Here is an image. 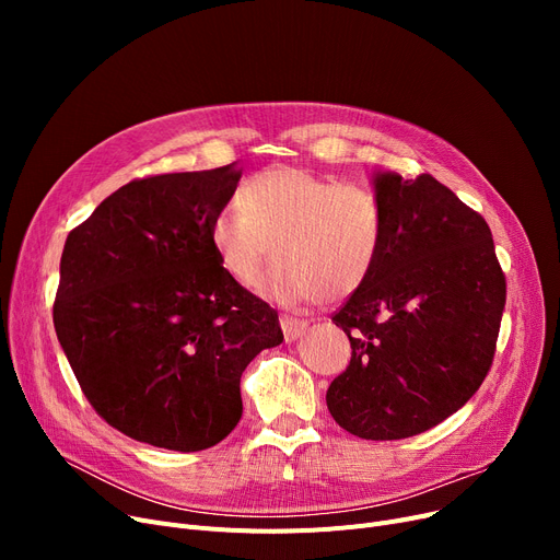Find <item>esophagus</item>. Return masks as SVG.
Returning a JSON list of instances; mask_svg holds the SVG:
<instances>
[{
    "mask_svg": "<svg viewBox=\"0 0 560 560\" xmlns=\"http://www.w3.org/2000/svg\"><path fill=\"white\" fill-rule=\"evenodd\" d=\"M281 329L285 336V342H295L298 338H302L308 329V322L306 319H298V317H281Z\"/></svg>",
    "mask_w": 560,
    "mask_h": 560,
    "instance_id": "34e87169",
    "label": "esophagus"
}]
</instances>
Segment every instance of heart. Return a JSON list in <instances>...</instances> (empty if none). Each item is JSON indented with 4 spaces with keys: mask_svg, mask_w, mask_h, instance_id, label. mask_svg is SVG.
<instances>
[{
    "mask_svg": "<svg viewBox=\"0 0 560 560\" xmlns=\"http://www.w3.org/2000/svg\"><path fill=\"white\" fill-rule=\"evenodd\" d=\"M235 203L209 224L211 247L224 272L252 285L265 260L279 254L258 292L281 306L342 300L370 277L384 218L376 197L306 167L275 165L241 186Z\"/></svg>",
    "mask_w": 560,
    "mask_h": 560,
    "instance_id": "b5f03b06",
    "label": "heart"
}]
</instances>
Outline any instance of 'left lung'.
I'll use <instances>...</instances> for the list:
<instances>
[{
	"instance_id": "1",
	"label": "left lung",
	"mask_w": 560,
	"mask_h": 560,
	"mask_svg": "<svg viewBox=\"0 0 560 560\" xmlns=\"http://www.w3.org/2000/svg\"><path fill=\"white\" fill-rule=\"evenodd\" d=\"M384 231L365 283L334 315L351 342L334 420L365 440L418 435L472 397L492 365L506 279L492 233L431 174L372 172Z\"/></svg>"
}]
</instances>
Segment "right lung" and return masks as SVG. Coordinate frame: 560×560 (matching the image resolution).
Listing matches in <instances>:
<instances>
[{
    "label": "right lung",
    "mask_w": 560,
    "mask_h": 560,
    "mask_svg": "<svg viewBox=\"0 0 560 560\" xmlns=\"http://www.w3.org/2000/svg\"><path fill=\"white\" fill-rule=\"evenodd\" d=\"M235 163L138 179L70 231L54 329L97 413L140 443L199 452L243 416L241 376L279 315L220 265L209 224Z\"/></svg>",
    "instance_id": "1"
}]
</instances>
